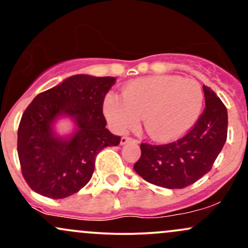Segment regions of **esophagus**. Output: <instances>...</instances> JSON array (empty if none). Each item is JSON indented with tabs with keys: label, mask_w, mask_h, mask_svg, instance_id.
I'll list each match as a JSON object with an SVG mask.
<instances>
[{
	"label": "esophagus",
	"mask_w": 248,
	"mask_h": 248,
	"mask_svg": "<svg viewBox=\"0 0 248 248\" xmlns=\"http://www.w3.org/2000/svg\"><path fill=\"white\" fill-rule=\"evenodd\" d=\"M129 142H133V143H138V140H134V139L128 138V136H122V138H121L120 143L122 144V146H124V144L129 143Z\"/></svg>",
	"instance_id": "esophagus-1"
}]
</instances>
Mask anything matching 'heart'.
Returning <instances> with one entry per match:
<instances>
[{"instance_id": "obj_1", "label": "heart", "mask_w": 248, "mask_h": 248, "mask_svg": "<svg viewBox=\"0 0 248 248\" xmlns=\"http://www.w3.org/2000/svg\"><path fill=\"white\" fill-rule=\"evenodd\" d=\"M203 101L201 85L193 79L154 76L128 82L122 90V98L108 93L104 113L118 132L138 127L140 118H143L150 138L169 141L191 129L201 115Z\"/></svg>"}]
</instances>
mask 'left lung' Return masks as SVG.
Instances as JSON below:
<instances>
[{
	"label": "left lung",
	"mask_w": 248,
	"mask_h": 248,
	"mask_svg": "<svg viewBox=\"0 0 248 248\" xmlns=\"http://www.w3.org/2000/svg\"><path fill=\"white\" fill-rule=\"evenodd\" d=\"M205 108L186 136L168 144L141 143L134 170L144 181L167 189H183L211 170L227 138V110L204 85Z\"/></svg>",
	"instance_id": "1"
}]
</instances>
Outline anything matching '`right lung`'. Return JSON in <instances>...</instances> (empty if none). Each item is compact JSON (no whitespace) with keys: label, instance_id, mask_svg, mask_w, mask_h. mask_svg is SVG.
Wrapping results in <instances>:
<instances>
[{"label":"right lung","instance_id":"obj_1","mask_svg":"<svg viewBox=\"0 0 248 248\" xmlns=\"http://www.w3.org/2000/svg\"><path fill=\"white\" fill-rule=\"evenodd\" d=\"M113 77L76 75L39 93L22 115L17 153L25 182L33 191L52 199L69 197L90 182L94 162L104 148L118 146L121 138L106 128L102 105ZM70 117L75 130L69 137L54 124Z\"/></svg>","mask_w":248,"mask_h":248}]
</instances>
